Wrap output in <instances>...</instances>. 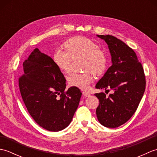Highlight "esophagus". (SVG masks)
I'll list each match as a JSON object with an SVG mask.
<instances>
[{
  "label": "esophagus",
  "mask_w": 157,
  "mask_h": 157,
  "mask_svg": "<svg viewBox=\"0 0 157 157\" xmlns=\"http://www.w3.org/2000/svg\"><path fill=\"white\" fill-rule=\"evenodd\" d=\"M83 95L86 96V97H89V96H90V94L89 92L85 91V92H83Z\"/></svg>",
  "instance_id": "34e87169"
}]
</instances>
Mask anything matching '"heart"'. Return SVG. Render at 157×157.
Here are the masks:
<instances>
[{"mask_svg":"<svg viewBox=\"0 0 157 157\" xmlns=\"http://www.w3.org/2000/svg\"><path fill=\"white\" fill-rule=\"evenodd\" d=\"M65 52L56 51L52 55L55 64L62 73H68L71 59L82 58V73H71L67 78L70 86L81 90H87L94 81V76L100 75L107 67V56L98 45L84 36H77L70 38L63 44Z\"/></svg>","mask_w":157,"mask_h":157,"instance_id":"b5f03b06","label":"heart"}]
</instances>
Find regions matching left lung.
<instances>
[{"label":"left lung","mask_w":157,"mask_h":157,"mask_svg":"<svg viewBox=\"0 0 157 157\" xmlns=\"http://www.w3.org/2000/svg\"><path fill=\"white\" fill-rule=\"evenodd\" d=\"M97 36L108 44L113 64L96 88H111L114 93L109 97L104 92L94 94L100 102L96 116L102 125L115 128L128 121L137 110L145 91V75L136 52L125 43L111 35Z\"/></svg>","instance_id":"left-lung-1"}]
</instances>
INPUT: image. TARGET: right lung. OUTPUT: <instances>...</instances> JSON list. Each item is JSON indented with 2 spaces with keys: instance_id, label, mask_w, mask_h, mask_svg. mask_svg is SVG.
<instances>
[{
  "instance_id": "add662e5",
  "label": "right lung",
  "mask_w": 157,
  "mask_h": 157,
  "mask_svg": "<svg viewBox=\"0 0 157 157\" xmlns=\"http://www.w3.org/2000/svg\"><path fill=\"white\" fill-rule=\"evenodd\" d=\"M19 87L29 115L38 124L59 132L71 123L82 96L80 90H65V78L51 56L35 48L23 63Z\"/></svg>"
}]
</instances>
